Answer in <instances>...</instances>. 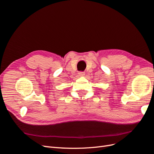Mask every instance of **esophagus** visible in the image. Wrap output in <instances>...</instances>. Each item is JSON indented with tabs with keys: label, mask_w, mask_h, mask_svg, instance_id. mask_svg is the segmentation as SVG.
<instances>
[{
	"label": "esophagus",
	"mask_w": 154,
	"mask_h": 154,
	"mask_svg": "<svg viewBox=\"0 0 154 154\" xmlns=\"http://www.w3.org/2000/svg\"><path fill=\"white\" fill-rule=\"evenodd\" d=\"M78 74H79V75H80V76H83L85 75V72L80 71V72H78Z\"/></svg>",
	"instance_id": "obj_1"
}]
</instances>
